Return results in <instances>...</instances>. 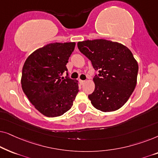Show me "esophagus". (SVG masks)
<instances>
[{"label":"esophagus","instance_id":"1","mask_svg":"<svg viewBox=\"0 0 158 158\" xmlns=\"http://www.w3.org/2000/svg\"><path fill=\"white\" fill-rule=\"evenodd\" d=\"M79 82L80 83H81V85H83V84L85 83V81H82V80H79Z\"/></svg>","mask_w":158,"mask_h":158}]
</instances>
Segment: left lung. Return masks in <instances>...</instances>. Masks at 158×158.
Instances as JSON below:
<instances>
[{
  "label": "left lung",
  "instance_id": "8db88e82",
  "mask_svg": "<svg viewBox=\"0 0 158 158\" xmlns=\"http://www.w3.org/2000/svg\"><path fill=\"white\" fill-rule=\"evenodd\" d=\"M77 47L99 70L94 78V91L88 96L92 105L103 112L119 109L137 85L138 64L131 52L120 43L103 39L78 42Z\"/></svg>",
  "mask_w": 158,
  "mask_h": 158
}]
</instances>
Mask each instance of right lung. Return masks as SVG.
<instances>
[{
    "label": "right lung",
    "mask_w": 158,
    "mask_h": 158,
    "mask_svg": "<svg viewBox=\"0 0 158 158\" xmlns=\"http://www.w3.org/2000/svg\"><path fill=\"white\" fill-rule=\"evenodd\" d=\"M75 42H55L32 52L26 60L21 83L31 104L47 117L60 116L73 106L78 81L61 75L74 50ZM68 75V74H67Z\"/></svg>",
    "instance_id": "add662e5"
}]
</instances>
